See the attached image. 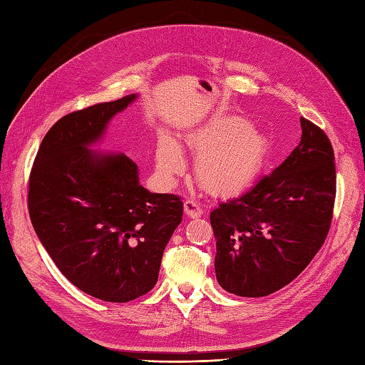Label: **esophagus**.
<instances>
[{
    "label": "esophagus",
    "instance_id": "obj_1",
    "mask_svg": "<svg viewBox=\"0 0 365 365\" xmlns=\"http://www.w3.org/2000/svg\"><path fill=\"white\" fill-rule=\"evenodd\" d=\"M183 208H185V213H187V216H190V218H200V215H202V208H200L199 202H196V200L192 199L185 200Z\"/></svg>",
    "mask_w": 365,
    "mask_h": 365
}]
</instances>
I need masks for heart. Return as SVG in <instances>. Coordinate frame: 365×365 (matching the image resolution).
<instances>
[{"mask_svg": "<svg viewBox=\"0 0 365 365\" xmlns=\"http://www.w3.org/2000/svg\"><path fill=\"white\" fill-rule=\"evenodd\" d=\"M188 143L199 153L197 180L213 195H232L250 187L265 170L271 152L268 139L252 131L251 123L243 119L207 127L192 135ZM157 169L166 180L182 173L183 157L173 138H160Z\"/></svg>", "mask_w": 365, "mask_h": 365, "instance_id": "b5f03b06", "label": "heart"}]
</instances>
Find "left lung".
Listing matches in <instances>:
<instances>
[{
  "label": "left lung",
  "mask_w": 365,
  "mask_h": 365,
  "mask_svg": "<svg viewBox=\"0 0 365 365\" xmlns=\"http://www.w3.org/2000/svg\"><path fill=\"white\" fill-rule=\"evenodd\" d=\"M301 141L273 173L210 213L220 285L238 297H267L290 284L320 251L336 200L334 150L301 118Z\"/></svg>",
  "instance_id": "obj_1"
}]
</instances>
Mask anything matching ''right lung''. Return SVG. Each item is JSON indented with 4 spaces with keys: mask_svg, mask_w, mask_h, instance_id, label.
Masks as SVG:
<instances>
[{
    "mask_svg": "<svg viewBox=\"0 0 365 365\" xmlns=\"http://www.w3.org/2000/svg\"><path fill=\"white\" fill-rule=\"evenodd\" d=\"M135 98L61 118L45 135L29 174V218L46 252L75 287L110 302L153 289L163 251L183 215L180 196L139 185L136 163L125 153L89 150Z\"/></svg>",
    "mask_w": 365,
    "mask_h": 365,
    "instance_id": "right-lung-1",
    "label": "right lung"
}]
</instances>
